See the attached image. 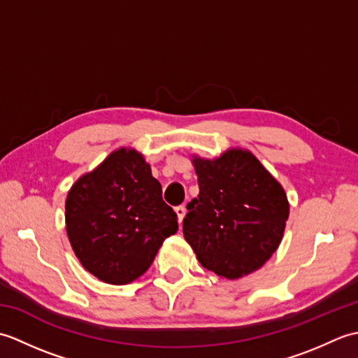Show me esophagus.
<instances>
[{
  "instance_id": "34e87169",
  "label": "esophagus",
  "mask_w": 358,
  "mask_h": 358,
  "mask_svg": "<svg viewBox=\"0 0 358 358\" xmlns=\"http://www.w3.org/2000/svg\"><path fill=\"white\" fill-rule=\"evenodd\" d=\"M175 214H177L178 222L181 223V222H183L185 215H186V208L185 206H177V208H175Z\"/></svg>"
}]
</instances>
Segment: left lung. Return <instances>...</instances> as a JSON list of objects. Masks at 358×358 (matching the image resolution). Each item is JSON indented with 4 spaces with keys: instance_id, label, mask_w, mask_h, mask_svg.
Returning a JSON list of instances; mask_svg holds the SVG:
<instances>
[{
    "instance_id": "obj_1",
    "label": "left lung",
    "mask_w": 358,
    "mask_h": 358,
    "mask_svg": "<svg viewBox=\"0 0 358 358\" xmlns=\"http://www.w3.org/2000/svg\"><path fill=\"white\" fill-rule=\"evenodd\" d=\"M199 199L187 203L183 234L203 268L229 280L260 269L280 246L289 203L278 181L249 150L194 157Z\"/></svg>"
}]
</instances>
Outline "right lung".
<instances>
[{"label": "right lung", "instance_id": "1", "mask_svg": "<svg viewBox=\"0 0 358 358\" xmlns=\"http://www.w3.org/2000/svg\"><path fill=\"white\" fill-rule=\"evenodd\" d=\"M66 231L83 268L104 283L127 285L149 269L178 222L144 157L121 148L71 187Z\"/></svg>", "mask_w": 358, "mask_h": 358}]
</instances>
